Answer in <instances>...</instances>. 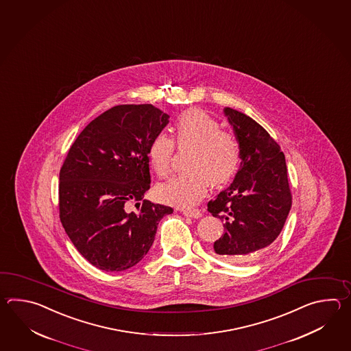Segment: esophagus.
<instances>
[{
    "label": "esophagus",
    "mask_w": 351,
    "mask_h": 351,
    "mask_svg": "<svg viewBox=\"0 0 351 351\" xmlns=\"http://www.w3.org/2000/svg\"><path fill=\"white\" fill-rule=\"evenodd\" d=\"M182 212H183L184 216L189 217V218H199V217H202L199 209H183Z\"/></svg>",
    "instance_id": "esophagus-1"
}]
</instances>
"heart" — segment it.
Returning <instances> with one entry per match:
<instances>
[{
  "instance_id": "1",
  "label": "heart",
  "mask_w": 351,
  "mask_h": 351,
  "mask_svg": "<svg viewBox=\"0 0 351 351\" xmlns=\"http://www.w3.org/2000/svg\"><path fill=\"white\" fill-rule=\"evenodd\" d=\"M174 144L180 150L191 149L186 172L158 186V198L168 204L191 207L201 201L212 186L228 183L239 169L241 149L236 135L221 129L219 123L199 109L179 115L173 125V141L158 134L148 147L150 167L160 178L172 171Z\"/></svg>"
}]
</instances>
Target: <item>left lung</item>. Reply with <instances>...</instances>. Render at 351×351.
Listing matches in <instances>:
<instances>
[{
  "label": "left lung",
  "mask_w": 351,
  "mask_h": 351,
  "mask_svg": "<svg viewBox=\"0 0 351 351\" xmlns=\"http://www.w3.org/2000/svg\"><path fill=\"white\" fill-rule=\"evenodd\" d=\"M239 143L241 165L231 186L208 202L223 222L215 252L236 263L254 260L278 237L291 209L285 154L271 135L243 112L224 108Z\"/></svg>",
  "instance_id": "left-lung-1"
}]
</instances>
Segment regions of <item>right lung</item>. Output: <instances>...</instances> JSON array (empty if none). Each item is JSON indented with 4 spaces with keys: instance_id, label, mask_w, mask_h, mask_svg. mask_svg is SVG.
I'll use <instances>...</instances> for the list:
<instances>
[{
    "instance_id": "add662e5",
    "label": "right lung",
    "mask_w": 351,
    "mask_h": 351,
    "mask_svg": "<svg viewBox=\"0 0 351 351\" xmlns=\"http://www.w3.org/2000/svg\"><path fill=\"white\" fill-rule=\"evenodd\" d=\"M169 123L152 104L117 105L89 123L60 169V221L76 250L103 271L130 269L148 254L173 208L144 199L148 147ZM135 202L138 212L128 213Z\"/></svg>"
}]
</instances>
